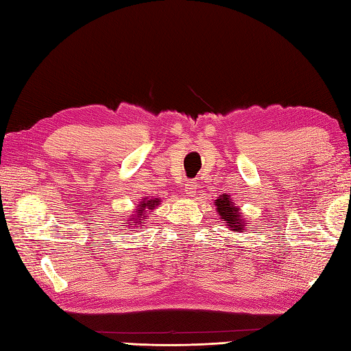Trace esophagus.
Masks as SVG:
<instances>
[{"mask_svg": "<svg viewBox=\"0 0 351 351\" xmlns=\"http://www.w3.org/2000/svg\"><path fill=\"white\" fill-rule=\"evenodd\" d=\"M196 187H197V185H196V182H193V181H189L187 184H185V195H193V193H195V190H196Z\"/></svg>", "mask_w": 351, "mask_h": 351, "instance_id": "34e87169", "label": "esophagus"}]
</instances>
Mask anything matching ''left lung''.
<instances>
[{
	"instance_id": "obj_1",
	"label": "left lung",
	"mask_w": 351,
	"mask_h": 351,
	"mask_svg": "<svg viewBox=\"0 0 351 351\" xmlns=\"http://www.w3.org/2000/svg\"><path fill=\"white\" fill-rule=\"evenodd\" d=\"M217 205V213L220 214V219L225 220L228 223L229 228H234L237 232H243L244 230V221L241 214L238 213V206L234 205L232 199L229 197V195H221L220 199H217L214 202Z\"/></svg>"
}]
</instances>
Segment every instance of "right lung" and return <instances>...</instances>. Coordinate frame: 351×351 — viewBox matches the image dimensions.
<instances>
[{
	"label": "right lung",
	"mask_w": 351,
	"mask_h": 351,
	"mask_svg": "<svg viewBox=\"0 0 351 351\" xmlns=\"http://www.w3.org/2000/svg\"><path fill=\"white\" fill-rule=\"evenodd\" d=\"M158 202H160V199H147V197H145V199L140 202L138 210L136 211L137 215H134V217H131L128 221L125 223V225L130 226V223H136V225H141V221L145 220V214H143V213L154 210V208H155L156 205H158ZM137 228H138V226H137Z\"/></svg>",
	"instance_id": "1"
}]
</instances>
